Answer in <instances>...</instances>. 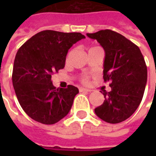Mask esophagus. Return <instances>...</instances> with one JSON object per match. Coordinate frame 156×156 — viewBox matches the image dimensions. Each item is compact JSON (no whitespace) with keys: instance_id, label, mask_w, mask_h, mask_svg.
Segmentation results:
<instances>
[{"instance_id":"1","label":"esophagus","mask_w":156,"mask_h":156,"mask_svg":"<svg viewBox=\"0 0 156 156\" xmlns=\"http://www.w3.org/2000/svg\"><path fill=\"white\" fill-rule=\"evenodd\" d=\"M79 90H80V92H83V91H87V92H90V90H89V89H86V88H83V87L79 88Z\"/></svg>"}]
</instances>
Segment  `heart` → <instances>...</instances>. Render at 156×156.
<instances>
[{
	"label": "heart",
	"instance_id": "heart-1",
	"mask_svg": "<svg viewBox=\"0 0 156 156\" xmlns=\"http://www.w3.org/2000/svg\"><path fill=\"white\" fill-rule=\"evenodd\" d=\"M96 48V47H95ZM83 83H88V78H84L83 79Z\"/></svg>",
	"mask_w": 156,
	"mask_h": 156
}]
</instances>
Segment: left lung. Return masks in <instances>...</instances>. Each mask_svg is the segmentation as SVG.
<instances>
[{
	"label": "left lung",
	"instance_id": "8db88e82",
	"mask_svg": "<svg viewBox=\"0 0 156 156\" xmlns=\"http://www.w3.org/2000/svg\"><path fill=\"white\" fill-rule=\"evenodd\" d=\"M105 52L104 80L109 81L111 91L103 90V104L95 114L108 123L128 119L136 111L143 97L147 81V69L139 48L121 34L111 30L87 33Z\"/></svg>",
	"mask_w": 156,
	"mask_h": 156
}]
</instances>
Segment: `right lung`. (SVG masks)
<instances>
[{
    "mask_svg": "<svg viewBox=\"0 0 156 156\" xmlns=\"http://www.w3.org/2000/svg\"><path fill=\"white\" fill-rule=\"evenodd\" d=\"M85 38L78 32L43 30L18 49L12 82L18 102L30 118L52 125L69 113L78 89L72 85L56 89L52 74L65 67L69 49Z\"/></svg>",
    "mask_w": 156,
    "mask_h": 156,
    "instance_id": "right-lung-1",
    "label": "right lung"
}]
</instances>
